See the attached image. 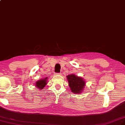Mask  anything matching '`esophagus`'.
<instances>
[{"mask_svg":"<svg viewBox=\"0 0 125 125\" xmlns=\"http://www.w3.org/2000/svg\"><path fill=\"white\" fill-rule=\"evenodd\" d=\"M55 75H60V73H55Z\"/></svg>","mask_w":125,"mask_h":125,"instance_id":"obj_1","label":"esophagus"}]
</instances>
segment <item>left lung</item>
<instances>
[{
    "instance_id": "8db88e82",
    "label": "left lung",
    "mask_w": 125,
    "mask_h": 125,
    "mask_svg": "<svg viewBox=\"0 0 125 125\" xmlns=\"http://www.w3.org/2000/svg\"><path fill=\"white\" fill-rule=\"evenodd\" d=\"M66 78L71 91L75 94H81L85 85L83 79L74 74L68 75Z\"/></svg>"
}]
</instances>
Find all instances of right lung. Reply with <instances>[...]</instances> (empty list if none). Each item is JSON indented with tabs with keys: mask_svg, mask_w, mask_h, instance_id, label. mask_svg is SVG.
Here are the masks:
<instances>
[{
	"mask_svg": "<svg viewBox=\"0 0 125 125\" xmlns=\"http://www.w3.org/2000/svg\"><path fill=\"white\" fill-rule=\"evenodd\" d=\"M47 77H46L45 78L40 79V80L37 81L36 83H35L36 87H37V89H39L40 90H42V89H44L45 86L47 84Z\"/></svg>",
	"mask_w": 125,
	"mask_h": 125,
	"instance_id": "add662e5",
	"label": "right lung"
}]
</instances>
